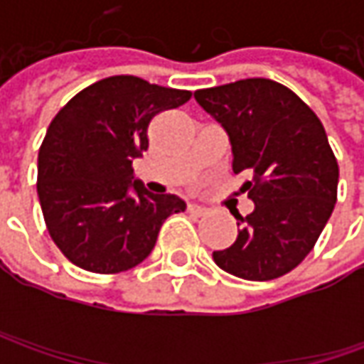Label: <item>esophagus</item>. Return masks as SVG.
<instances>
[{
	"label": "esophagus",
	"mask_w": 364,
	"mask_h": 364,
	"mask_svg": "<svg viewBox=\"0 0 364 364\" xmlns=\"http://www.w3.org/2000/svg\"><path fill=\"white\" fill-rule=\"evenodd\" d=\"M188 213L192 217H204L206 215V208L198 206V204H188Z\"/></svg>",
	"instance_id": "1"
}]
</instances>
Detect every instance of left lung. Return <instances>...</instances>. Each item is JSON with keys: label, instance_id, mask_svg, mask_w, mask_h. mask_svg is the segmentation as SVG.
<instances>
[{"label": "left lung", "instance_id": "1", "mask_svg": "<svg viewBox=\"0 0 364 364\" xmlns=\"http://www.w3.org/2000/svg\"><path fill=\"white\" fill-rule=\"evenodd\" d=\"M194 99L229 133L232 172L251 176L243 192L255 203L235 217L237 241L215 251V263L251 282L286 275L314 249L336 204L338 164L322 121L269 78L200 89Z\"/></svg>", "mask_w": 364, "mask_h": 364}]
</instances>
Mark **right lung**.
Here are the masks:
<instances>
[{"instance_id":"1","label":"right lung","mask_w":364,"mask_h":364,"mask_svg":"<svg viewBox=\"0 0 364 364\" xmlns=\"http://www.w3.org/2000/svg\"><path fill=\"white\" fill-rule=\"evenodd\" d=\"M190 91L132 75L97 80L56 113L38 154V198L52 241L80 269L121 273L151 253L164 220L186 203L133 180L154 117ZM134 194L132 195L131 192Z\"/></svg>"}]
</instances>
